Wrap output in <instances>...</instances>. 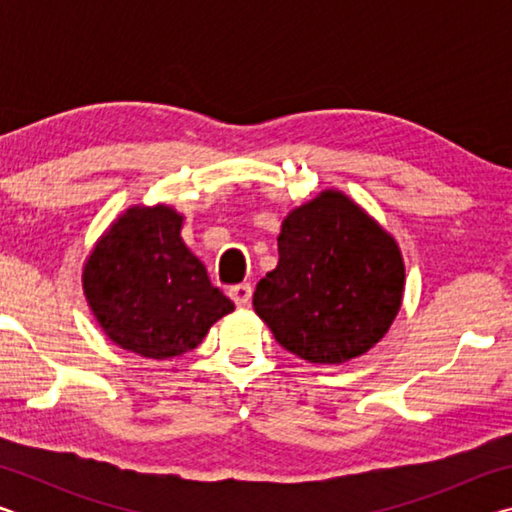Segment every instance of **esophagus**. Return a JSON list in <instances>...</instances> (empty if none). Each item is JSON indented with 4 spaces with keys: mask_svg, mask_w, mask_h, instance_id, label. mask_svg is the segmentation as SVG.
I'll return each instance as SVG.
<instances>
[{
    "mask_svg": "<svg viewBox=\"0 0 512 512\" xmlns=\"http://www.w3.org/2000/svg\"><path fill=\"white\" fill-rule=\"evenodd\" d=\"M250 296H253V287H250L248 282H241V284H235V287H230V298L237 307H248Z\"/></svg>",
    "mask_w": 512,
    "mask_h": 512,
    "instance_id": "esophagus-1",
    "label": "esophagus"
}]
</instances>
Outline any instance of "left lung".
I'll use <instances>...</instances> for the list:
<instances>
[{"instance_id": "1", "label": "left lung", "mask_w": 512, "mask_h": 512, "mask_svg": "<svg viewBox=\"0 0 512 512\" xmlns=\"http://www.w3.org/2000/svg\"><path fill=\"white\" fill-rule=\"evenodd\" d=\"M277 253L253 307L284 350L309 363H343L388 332L402 305L400 248L348 196L329 189L293 210Z\"/></svg>"}]
</instances>
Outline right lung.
Wrapping results in <instances>:
<instances>
[{
    "label": "right lung",
    "mask_w": 512,
    "mask_h": 512,
    "mask_svg": "<svg viewBox=\"0 0 512 512\" xmlns=\"http://www.w3.org/2000/svg\"><path fill=\"white\" fill-rule=\"evenodd\" d=\"M167 205L131 207L110 225L83 268V291L103 332L149 359L194 350L235 305L180 239Z\"/></svg>",
    "instance_id": "add662e5"
}]
</instances>
